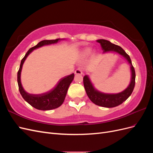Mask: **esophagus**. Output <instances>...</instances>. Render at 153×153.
<instances>
[{"instance_id":"esophagus-1","label":"esophagus","mask_w":153,"mask_h":153,"mask_svg":"<svg viewBox=\"0 0 153 153\" xmlns=\"http://www.w3.org/2000/svg\"><path fill=\"white\" fill-rule=\"evenodd\" d=\"M75 73L76 74V75H82L83 72H82L81 69L78 68L77 69H76V71H75Z\"/></svg>"}]
</instances>
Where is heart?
<instances>
[{
  "label": "heart",
  "mask_w": 153,
  "mask_h": 153,
  "mask_svg": "<svg viewBox=\"0 0 153 153\" xmlns=\"http://www.w3.org/2000/svg\"><path fill=\"white\" fill-rule=\"evenodd\" d=\"M90 51H91V49L89 48H87L84 49L82 52L83 55H87V54H89V52H90Z\"/></svg>",
  "instance_id": "heart-1"
}]
</instances>
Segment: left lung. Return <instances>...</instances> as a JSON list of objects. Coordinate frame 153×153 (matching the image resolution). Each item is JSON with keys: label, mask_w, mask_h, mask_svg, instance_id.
<instances>
[{"label": "left lung", "mask_w": 153, "mask_h": 153, "mask_svg": "<svg viewBox=\"0 0 153 153\" xmlns=\"http://www.w3.org/2000/svg\"><path fill=\"white\" fill-rule=\"evenodd\" d=\"M101 45V47L103 50V53L115 52L123 56L128 61L130 66L131 80L130 83L126 89L117 94H107L100 92L95 89L92 85L88 75L84 76V85L86 93L92 103L103 107L112 108L122 104L126 101L132 93L135 84V71L134 69L131 59L126 52L118 45L113 44L110 41L105 39H98L96 41Z\"/></svg>", "instance_id": "8db88e82"}]
</instances>
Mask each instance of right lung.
<instances>
[{
	"instance_id": "right-lung-1",
	"label": "right lung",
	"mask_w": 153,
	"mask_h": 153,
	"mask_svg": "<svg viewBox=\"0 0 153 153\" xmlns=\"http://www.w3.org/2000/svg\"><path fill=\"white\" fill-rule=\"evenodd\" d=\"M64 39H56L52 40H43L40 41L34 47L30 48L27 52L24 57L22 59L20 63L19 70L18 71L17 81L19 91L22 96L27 103L30 104L34 108L41 110H50L57 108L61 106L66 98L68 89L71 83L73 80L75 75L74 73L64 76L59 80L57 85L53 89L45 93L39 94H29L26 92L22 87L21 83V72L23 64H24L26 58L34 50L40 48L43 46L55 44L59 41L64 40Z\"/></svg>"
}]
</instances>
